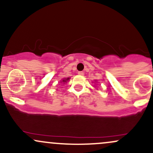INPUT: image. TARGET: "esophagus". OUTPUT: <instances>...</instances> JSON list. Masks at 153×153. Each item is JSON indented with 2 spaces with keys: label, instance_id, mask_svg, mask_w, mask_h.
<instances>
[{
  "label": "esophagus",
  "instance_id": "obj_1",
  "mask_svg": "<svg viewBox=\"0 0 153 153\" xmlns=\"http://www.w3.org/2000/svg\"><path fill=\"white\" fill-rule=\"evenodd\" d=\"M78 74L80 75H84V73L82 71H79L78 73Z\"/></svg>",
  "mask_w": 153,
  "mask_h": 153
}]
</instances>
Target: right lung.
I'll return each instance as SVG.
<instances>
[{"instance_id": "add662e5", "label": "right lung", "mask_w": 153, "mask_h": 153, "mask_svg": "<svg viewBox=\"0 0 153 153\" xmlns=\"http://www.w3.org/2000/svg\"><path fill=\"white\" fill-rule=\"evenodd\" d=\"M70 80V78H65V79H63L62 81H61V82H63V83H65V82H67V81H68V80Z\"/></svg>"}]
</instances>
